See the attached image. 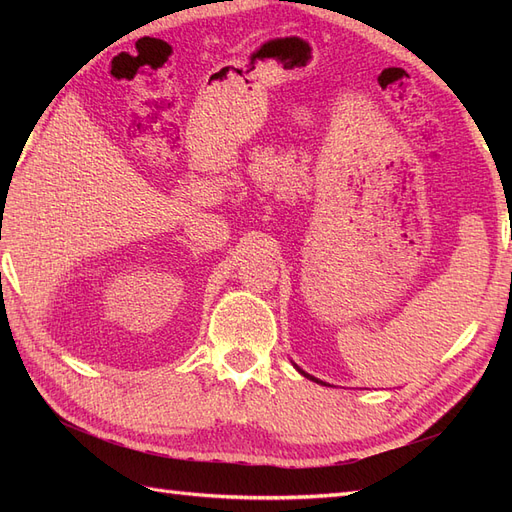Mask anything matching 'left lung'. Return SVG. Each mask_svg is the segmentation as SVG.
<instances>
[{"label":"left lung","mask_w":512,"mask_h":512,"mask_svg":"<svg viewBox=\"0 0 512 512\" xmlns=\"http://www.w3.org/2000/svg\"><path fill=\"white\" fill-rule=\"evenodd\" d=\"M292 365H294V369H297V371H299V374H301V376H305L307 380H312V382H318V384H324V386H327V382H322V380H318V378H314V376H309V374H307V371H303V369H301V367H299L297 363H292Z\"/></svg>","instance_id":"left-lung-1"}]
</instances>
